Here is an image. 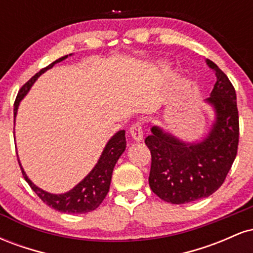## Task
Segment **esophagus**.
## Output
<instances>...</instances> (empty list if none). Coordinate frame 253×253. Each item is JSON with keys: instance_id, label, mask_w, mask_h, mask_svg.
I'll return each mask as SVG.
<instances>
[{"instance_id": "34e87169", "label": "esophagus", "mask_w": 253, "mask_h": 253, "mask_svg": "<svg viewBox=\"0 0 253 253\" xmlns=\"http://www.w3.org/2000/svg\"><path fill=\"white\" fill-rule=\"evenodd\" d=\"M129 134L133 138V140H135V141L143 140L144 133H143V127H141V124L136 123L133 125V126L129 128Z\"/></svg>"}]
</instances>
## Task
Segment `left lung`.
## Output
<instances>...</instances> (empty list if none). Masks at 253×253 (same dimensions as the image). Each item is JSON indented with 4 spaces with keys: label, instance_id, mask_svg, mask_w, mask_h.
<instances>
[{
    "label": "left lung",
    "instance_id": "obj_1",
    "mask_svg": "<svg viewBox=\"0 0 253 253\" xmlns=\"http://www.w3.org/2000/svg\"><path fill=\"white\" fill-rule=\"evenodd\" d=\"M216 82L206 98L214 123L201 140L184 141L162 127H151L145 144L151 151L149 184L165 202L182 205L205 199L221 187L237 156L239 117L237 96L228 77L206 59Z\"/></svg>",
    "mask_w": 253,
    "mask_h": 253
}]
</instances>
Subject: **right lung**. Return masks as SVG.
Returning <instances> with one entry per match:
<instances>
[{"mask_svg":"<svg viewBox=\"0 0 253 253\" xmlns=\"http://www.w3.org/2000/svg\"><path fill=\"white\" fill-rule=\"evenodd\" d=\"M69 56L72 54H66L59 59L54 60L50 65L46 66L40 70L38 74L34 75L33 77L28 81L27 83L20 89L19 94H17L15 103H14V125H15V119L17 114V109H19L20 102L26 95L28 94L30 89L32 88L36 81L39 78L43 72L50 70L54 66V64L63 62ZM126 150V136H125V130H119L115 133L112 138L109 139L108 143L106 144L104 149L101 153L100 158H98L97 163L92 168V170L78 184L75 185L71 190L66 191L64 194H51L47 191L42 190V188L37 187L33 182L28 178L26 175L24 168L19 159V165L21 168L22 175H24L26 182L30 184L32 190L37 194L40 199L47 206L53 208V210L62 211L66 214H83L88 213V211H95L98 206L102 203L109 191L110 181H112L113 170H114L115 164H117L118 159L123 155Z\"/></svg>","mask_w":253,"mask_h":253,"instance_id":"right-lung-1","label":"right lung"}]
</instances>
